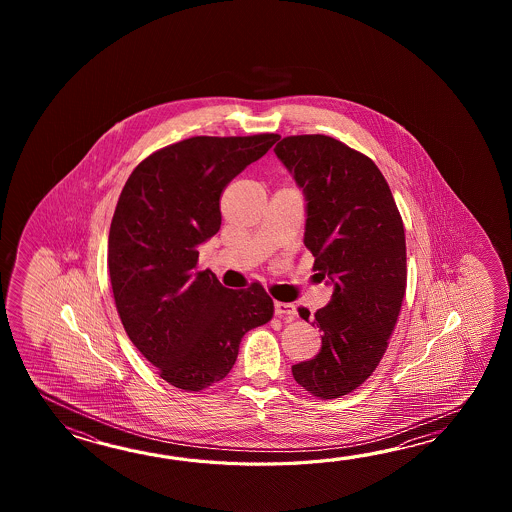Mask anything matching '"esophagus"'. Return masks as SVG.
<instances>
[{
    "label": "esophagus",
    "instance_id": "esophagus-1",
    "mask_svg": "<svg viewBox=\"0 0 512 512\" xmlns=\"http://www.w3.org/2000/svg\"><path fill=\"white\" fill-rule=\"evenodd\" d=\"M274 315L293 318L296 316V307L293 304H285V302H274Z\"/></svg>",
    "mask_w": 512,
    "mask_h": 512
}]
</instances>
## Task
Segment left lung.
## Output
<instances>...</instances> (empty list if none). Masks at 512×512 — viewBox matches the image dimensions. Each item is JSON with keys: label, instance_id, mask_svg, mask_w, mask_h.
Segmentation results:
<instances>
[{"label": "left lung", "instance_id": "1", "mask_svg": "<svg viewBox=\"0 0 512 512\" xmlns=\"http://www.w3.org/2000/svg\"><path fill=\"white\" fill-rule=\"evenodd\" d=\"M276 157L304 190V243L313 269L333 285L318 309L315 359L294 381L320 399L353 392L379 366L406 291V240L392 190L370 157L326 135L285 137ZM309 322V309L298 307Z\"/></svg>", "mask_w": 512, "mask_h": 512}]
</instances>
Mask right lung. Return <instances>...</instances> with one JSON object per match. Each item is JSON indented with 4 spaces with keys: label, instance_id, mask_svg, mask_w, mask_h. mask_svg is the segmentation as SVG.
<instances>
[{
    "label": "right lung",
    "instance_id": "1",
    "mask_svg": "<svg viewBox=\"0 0 512 512\" xmlns=\"http://www.w3.org/2000/svg\"><path fill=\"white\" fill-rule=\"evenodd\" d=\"M278 139L175 142L146 157L120 192L108 241L115 305L133 346L175 388L199 392L225 379L243 335L272 318L260 283L232 291L197 271V258L221 227L225 186Z\"/></svg>",
    "mask_w": 512,
    "mask_h": 512
}]
</instances>
